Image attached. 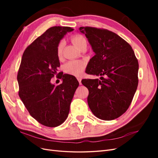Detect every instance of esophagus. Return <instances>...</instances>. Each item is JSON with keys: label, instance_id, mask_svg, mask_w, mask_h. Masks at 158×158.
I'll use <instances>...</instances> for the list:
<instances>
[{"label": "esophagus", "instance_id": "34e87169", "mask_svg": "<svg viewBox=\"0 0 158 158\" xmlns=\"http://www.w3.org/2000/svg\"><path fill=\"white\" fill-rule=\"evenodd\" d=\"M77 80H78V82H79V84L81 85V84H82V82H81V80H82V79H81L80 77H78L77 78Z\"/></svg>", "mask_w": 158, "mask_h": 158}]
</instances>
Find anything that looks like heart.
<instances>
[{"mask_svg":"<svg viewBox=\"0 0 158 158\" xmlns=\"http://www.w3.org/2000/svg\"><path fill=\"white\" fill-rule=\"evenodd\" d=\"M71 41L73 44L80 49V48L84 44H87L86 40L81 35H75L71 37ZM64 42L60 41L56 47V55L59 59L61 58L63 54ZM85 69V64L82 60H70L64 66V70L66 74L79 76L83 73Z\"/></svg>","mask_w":158,"mask_h":158,"instance_id":"heart-1","label":"heart"}]
</instances>
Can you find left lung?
I'll use <instances>...</instances> for the list:
<instances>
[{
    "label": "left lung",
    "instance_id": "1",
    "mask_svg": "<svg viewBox=\"0 0 158 158\" xmlns=\"http://www.w3.org/2000/svg\"><path fill=\"white\" fill-rule=\"evenodd\" d=\"M95 52L85 73L102 76L84 79L88 89V103L93 114L105 121L125 113L136 91L138 62L129 44L115 33L93 27H80Z\"/></svg>",
    "mask_w": 158,
    "mask_h": 158
}]
</instances>
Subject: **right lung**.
I'll use <instances>...</instances> for the list:
<instances>
[{
	"instance_id": "1",
	"label": "right lung",
	"mask_w": 158,
	"mask_h": 158,
	"mask_svg": "<svg viewBox=\"0 0 158 158\" xmlns=\"http://www.w3.org/2000/svg\"><path fill=\"white\" fill-rule=\"evenodd\" d=\"M70 27L49 28L23 52L17 80L18 95L30 115L41 125L55 127L67 118L79 83L74 76L61 74L63 83L55 86L50 80L58 76L60 66L56 47Z\"/></svg>"
}]
</instances>
